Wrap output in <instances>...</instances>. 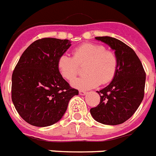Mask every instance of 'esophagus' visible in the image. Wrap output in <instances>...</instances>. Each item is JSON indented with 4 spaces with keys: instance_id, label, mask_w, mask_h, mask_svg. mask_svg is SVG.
<instances>
[{
    "instance_id": "obj_1",
    "label": "esophagus",
    "mask_w": 156,
    "mask_h": 156,
    "mask_svg": "<svg viewBox=\"0 0 156 156\" xmlns=\"http://www.w3.org/2000/svg\"><path fill=\"white\" fill-rule=\"evenodd\" d=\"M79 93H80V95H84V94H87V91H80Z\"/></svg>"
}]
</instances>
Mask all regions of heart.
<instances>
[{"instance_id":"1","label":"heart","mask_w":156,"mask_h":156,"mask_svg":"<svg viewBox=\"0 0 156 156\" xmlns=\"http://www.w3.org/2000/svg\"><path fill=\"white\" fill-rule=\"evenodd\" d=\"M73 57L64 54L58 60L61 75L69 81L75 79L80 66H84L86 75L75 80L72 85L80 90L98 87L100 83H110L116 75L118 59L115 53L106 50L100 44L83 43L75 48Z\"/></svg>"}]
</instances>
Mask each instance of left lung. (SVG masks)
<instances>
[{"mask_svg": "<svg viewBox=\"0 0 156 156\" xmlns=\"http://www.w3.org/2000/svg\"><path fill=\"white\" fill-rule=\"evenodd\" d=\"M115 51L118 59L116 75L111 83L97 92L99 104L90 110L99 123L116 126L133 115L144 95L146 73L134 50L123 42L109 36L95 37Z\"/></svg>", "mask_w": 156, "mask_h": 156, "instance_id": "1", "label": "left lung"}]
</instances>
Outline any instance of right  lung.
<instances>
[{
	"label": "right lung",
	"mask_w": 156,
	"mask_h": 156,
	"mask_svg": "<svg viewBox=\"0 0 156 156\" xmlns=\"http://www.w3.org/2000/svg\"><path fill=\"white\" fill-rule=\"evenodd\" d=\"M71 46L68 39L44 38L23 53L12 76V100L31 126L46 127L61 120L69 100L79 91L70 87L58 69V60Z\"/></svg>",
	"instance_id": "1"
}]
</instances>
